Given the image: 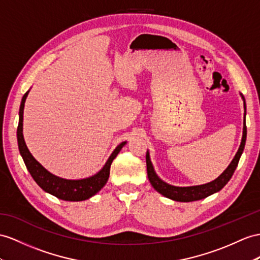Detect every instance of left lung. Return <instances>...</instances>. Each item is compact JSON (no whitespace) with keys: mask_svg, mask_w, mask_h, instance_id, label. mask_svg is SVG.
I'll return each mask as SVG.
<instances>
[{"mask_svg":"<svg viewBox=\"0 0 260 260\" xmlns=\"http://www.w3.org/2000/svg\"><path fill=\"white\" fill-rule=\"evenodd\" d=\"M242 95V99L244 100V109H245V116H246V103H245V98ZM246 136H247V128H246V121L244 117V126H243V137H242V143L239 145V148L236 152V155L233 159L232 162L229 165V167L224 170L223 174L216 178L215 180H213L209 183L201 184V185H193V187H175V185H171L162 181L160 178H159L152 167V164L149 158V152H146V165H147V175L148 179L151 183L154 189L159 192V193L162 194L164 197L175 200V201L179 202H192V201H198V200L204 199L209 197L215 192H218L221 190L224 185L230 181L233 174L237 167L239 158H241L243 150L245 147L246 143Z\"/></svg>","mask_w":260,"mask_h":260,"instance_id":"left-lung-1","label":"left lung"}]
</instances>
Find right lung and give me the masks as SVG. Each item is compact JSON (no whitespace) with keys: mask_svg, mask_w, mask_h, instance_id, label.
Listing matches in <instances>:
<instances>
[{"mask_svg":"<svg viewBox=\"0 0 260 260\" xmlns=\"http://www.w3.org/2000/svg\"><path fill=\"white\" fill-rule=\"evenodd\" d=\"M27 91L24 94L21 106H19V121L17 126V143L18 149L21 152V156L25 162L26 168L29 171L30 176L34 179L35 182L41 187L45 192L55 196L58 199L64 200V201H83L96 194L101 190L105 183L108 182L110 176L111 164L114 160V158L126 142L119 144L117 147L112 152L108 161L105 162L104 167L100 170L94 176L80 179V180H68V179L59 178L55 175L50 174L48 170H46L43 166L39 164L36 159L32 157L29 152L27 146L25 144L23 136V114H24V105L26 98L28 95Z\"/></svg>","mask_w":260,"mask_h":260,"instance_id":"right-lung-1","label":"right lung"}]
</instances>
